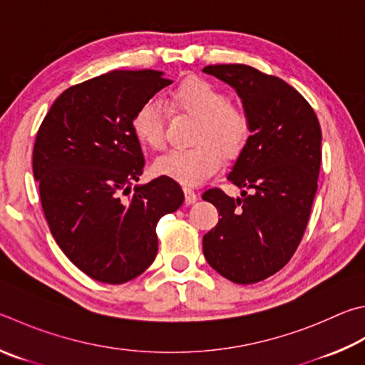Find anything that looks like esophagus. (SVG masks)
Listing matches in <instances>:
<instances>
[{
	"instance_id": "esophagus-1",
	"label": "esophagus",
	"mask_w": 365,
	"mask_h": 365,
	"mask_svg": "<svg viewBox=\"0 0 365 365\" xmlns=\"http://www.w3.org/2000/svg\"><path fill=\"white\" fill-rule=\"evenodd\" d=\"M183 193H185V202L187 204H193L197 201V195L195 190L191 188H183Z\"/></svg>"
}]
</instances>
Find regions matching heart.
Wrapping results in <instances>:
<instances>
[{"label": "heart", "instance_id": "obj_1", "mask_svg": "<svg viewBox=\"0 0 365 365\" xmlns=\"http://www.w3.org/2000/svg\"><path fill=\"white\" fill-rule=\"evenodd\" d=\"M177 110L197 116L193 142L185 150H172L155 163V172L185 187H195L214 175L222 165V153L235 158L249 137V118L241 107L207 79L191 76L170 92ZM132 130L143 147L160 151L165 145V121L161 103L147 101L135 110Z\"/></svg>", "mask_w": 365, "mask_h": 365}]
</instances>
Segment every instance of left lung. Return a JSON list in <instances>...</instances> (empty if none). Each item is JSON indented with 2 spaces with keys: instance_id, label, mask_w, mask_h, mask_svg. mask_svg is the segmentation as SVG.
Instances as JSON below:
<instances>
[{
  "instance_id": "left-lung-1",
  "label": "left lung",
  "mask_w": 365,
  "mask_h": 365,
  "mask_svg": "<svg viewBox=\"0 0 365 365\" xmlns=\"http://www.w3.org/2000/svg\"><path fill=\"white\" fill-rule=\"evenodd\" d=\"M202 71L236 89L250 130L228 174L242 197L220 188L202 195L220 215L202 237V252L218 274L254 284L286 267L307 230L322 158L321 125L304 97L281 78L242 63Z\"/></svg>"
}]
</instances>
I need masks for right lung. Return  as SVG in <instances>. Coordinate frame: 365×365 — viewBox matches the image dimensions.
<instances>
[{
	"label": "right lung",
	"mask_w": 365,
	"mask_h": 365,
	"mask_svg": "<svg viewBox=\"0 0 365 365\" xmlns=\"http://www.w3.org/2000/svg\"><path fill=\"white\" fill-rule=\"evenodd\" d=\"M172 81L156 70H115L71 86L52 103L33 147V175L51 233L96 281L124 284L158 254L156 225L183 204L180 185H145L132 118Z\"/></svg>",
	"instance_id": "1"
}]
</instances>
